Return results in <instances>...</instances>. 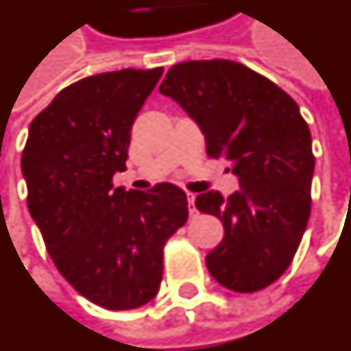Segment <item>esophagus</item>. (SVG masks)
<instances>
[{
  "label": "esophagus",
  "mask_w": 351,
  "mask_h": 351,
  "mask_svg": "<svg viewBox=\"0 0 351 351\" xmlns=\"http://www.w3.org/2000/svg\"><path fill=\"white\" fill-rule=\"evenodd\" d=\"M186 197H188V205H190V215H195L197 210H195V207H193V201H195V195H193L192 192H186Z\"/></svg>",
  "instance_id": "esophagus-1"
}]
</instances>
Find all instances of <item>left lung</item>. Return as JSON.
I'll use <instances>...</instances> for the list:
<instances>
[{"label":"left lung","instance_id":"8db88e82","mask_svg":"<svg viewBox=\"0 0 351 351\" xmlns=\"http://www.w3.org/2000/svg\"><path fill=\"white\" fill-rule=\"evenodd\" d=\"M193 117L207 156L226 159L239 192H205L195 207L222 220L224 237L207 254L210 276L235 293H254L283 276L312 209V134L295 100L234 60L175 64L159 85Z\"/></svg>","mask_w":351,"mask_h":351}]
</instances>
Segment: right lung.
Segmentation results:
<instances>
[{"label":"right lung","mask_w":351,"mask_h":351,"mask_svg":"<svg viewBox=\"0 0 351 351\" xmlns=\"http://www.w3.org/2000/svg\"><path fill=\"white\" fill-rule=\"evenodd\" d=\"M163 68L83 77L30 123L22 150L28 210L56 269L87 300L134 310L158 295L163 247L188 220L175 184L148 192L114 188L125 171L131 127Z\"/></svg>","instance_id":"obj_1"}]
</instances>
